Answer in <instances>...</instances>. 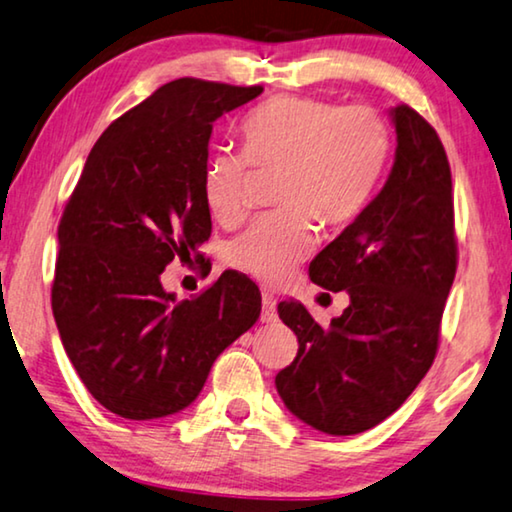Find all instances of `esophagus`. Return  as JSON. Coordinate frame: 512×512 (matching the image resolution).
Instances as JSON below:
<instances>
[{
	"mask_svg": "<svg viewBox=\"0 0 512 512\" xmlns=\"http://www.w3.org/2000/svg\"><path fill=\"white\" fill-rule=\"evenodd\" d=\"M261 321L263 323H274V321H277V300H274L272 293H263Z\"/></svg>",
	"mask_w": 512,
	"mask_h": 512,
	"instance_id": "1",
	"label": "esophagus"
}]
</instances>
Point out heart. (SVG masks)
<instances>
[{"label": "heart", "mask_w": 512, "mask_h": 512, "mask_svg": "<svg viewBox=\"0 0 512 512\" xmlns=\"http://www.w3.org/2000/svg\"><path fill=\"white\" fill-rule=\"evenodd\" d=\"M244 150H217L205 161L203 198L221 224L247 207L251 168H279V210L261 214L228 247L235 268L286 281L316 244V217L344 224L360 214L381 180L390 131L367 106H337L309 96H277L244 117Z\"/></svg>", "instance_id": "1"}]
</instances>
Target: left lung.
Segmentation results:
<instances>
[{"label":"left lung","mask_w":512,"mask_h":512,"mask_svg":"<svg viewBox=\"0 0 512 512\" xmlns=\"http://www.w3.org/2000/svg\"><path fill=\"white\" fill-rule=\"evenodd\" d=\"M388 180L353 224L309 263V277L346 291L348 307L318 325L300 302H279L298 355L274 379L295 418L318 432H367L392 416L432 367L457 270L453 180L439 136L409 106Z\"/></svg>","instance_id":"obj_1"}]
</instances>
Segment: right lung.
<instances>
[{
	"mask_svg": "<svg viewBox=\"0 0 512 512\" xmlns=\"http://www.w3.org/2000/svg\"><path fill=\"white\" fill-rule=\"evenodd\" d=\"M261 92L173 80L110 124L85 161L57 228L53 314L80 381L110 413L187 409L219 353L261 316L258 286L240 272L191 300L161 286L166 265L191 261L212 233V124Z\"/></svg>",
	"mask_w": 512,
	"mask_h": 512,
	"instance_id": "1",
	"label": "right lung"
}]
</instances>
